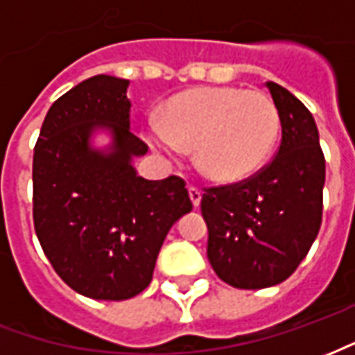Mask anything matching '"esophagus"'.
<instances>
[{
  "label": "esophagus",
  "mask_w": 355,
  "mask_h": 355,
  "mask_svg": "<svg viewBox=\"0 0 355 355\" xmlns=\"http://www.w3.org/2000/svg\"><path fill=\"white\" fill-rule=\"evenodd\" d=\"M188 196H190V201H192L193 207H200L201 203V192L198 188H188Z\"/></svg>",
  "instance_id": "esophagus-1"
}]
</instances>
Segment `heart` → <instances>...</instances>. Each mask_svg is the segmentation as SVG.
Instances as JSON below:
<instances>
[{"label":"heart","instance_id":"obj_1","mask_svg":"<svg viewBox=\"0 0 355 355\" xmlns=\"http://www.w3.org/2000/svg\"><path fill=\"white\" fill-rule=\"evenodd\" d=\"M282 131L279 110L262 91L198 87L173 96L163 121L148 119L146 140L165 157L196 146V163L211 180L232 184L266 163Z\"/></svg>","mask_w":355,"mask_h":355}]
</instances>
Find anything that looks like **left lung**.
I'll list each match as a JSON object with an SVG mask.
<instances>
[{
    "label": "left lung",
    "instance_id": "obj_1",
    "mask_svg": "<svg viewBox=\"0 0 355 355\" xmlns=\"http://www.w3.org/2000/svg\"><path fill=\"white\" fill-rule=\"evenodd\" d=\"M266 87L282 117V144L253 177L207 188L201 215L216 275L238 289L285 282L318 236L323 213L325 157L310 110L274 81Z\"/></svg>",
    "mask_w": 355,
    "mask_h": 355
}]
</instances>
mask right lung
Segmentation results:
<instances>
[{
  "mask_svg": "<svg viewBox=\"0 0 355 355\" xmlns=\"http://www.w3.org/2000/svg\"><path fill=\"white\" fill-rule=\"evenodd\" d=\"M129 81L93 76L45 116L34 148V226L62 282L94 300H127L152 282L163 239L192 211L180 177L146 180L132 157L148 146L131 132ZM108 130L106 150L90 146Z\"/></svg>",
  "mask_w": 355,
  "mask_h": 355,
  "instance_id": "right-lung-1",
  "label": "right lung"
}]
</instances>
